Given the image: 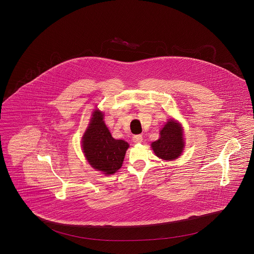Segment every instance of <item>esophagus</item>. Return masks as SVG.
Instances as JSON below:
<instances>
[{"label":"esophagus","instance_id":"34e87169","mask_svg":"<svg viewBox=\"0 0 254 254\" xmlns=\"http://www.w3.org/2000/svg\"><path fill=\"white\" fill-rule=\"evenodd\" d=\"M132 141L135 144H140L143 142V136L142 135H134L132 137Z\"/></svg>","mask_w":254,"mask_h":254}]
</instances>
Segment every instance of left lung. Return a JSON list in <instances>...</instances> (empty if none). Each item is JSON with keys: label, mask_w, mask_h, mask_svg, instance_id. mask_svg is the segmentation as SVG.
Returning <instances> with one entry per match:
<instances>
[{"label": "left lung", "mask_w": 254, "mask_h": 254, "mask_svg": "<svg viewBox=\"0 0 254 254\" xmlns=\"http://www.w3.org/2000/svg\"><path fill=\"white\" fill-rule=\"evenodd\" d=\"M184 146L181 124L173 119H169L161 129L160 138L151 144L155 155L165 161H172L181 156Z\"/></svg>", "instance_id": "obj_1"}]
</instances>
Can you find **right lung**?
<instances>
[{
    "label": "right lung",
    "mask_w": 254,
    "mask_h": 254,
    "mask_svg": "<svg viewBox=\"0 0 254 254\" xmlns=\"http://www.w3.org/2000/svg\"><path fill=\"white\" fill-rule=\"evenodd\" d=\"M129 145L124 140L114 139L104 122V113L96 109L82 138L85 158L93 169L106 175L121 169Z\"/></svg>",
    "instance_id": "add662e5"
}]
</instances>
